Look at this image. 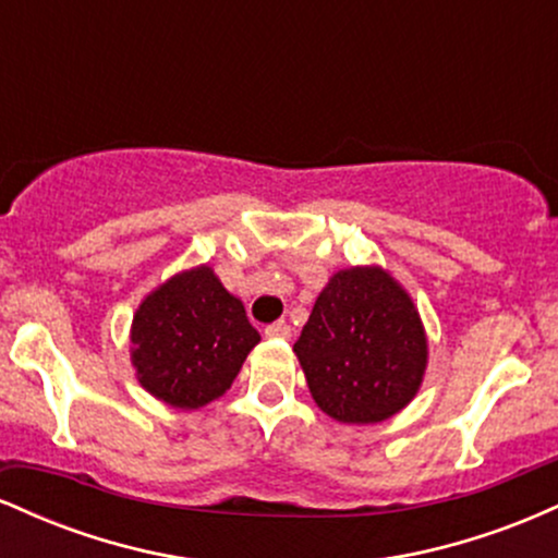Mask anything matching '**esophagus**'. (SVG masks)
Segmentation results:
<instances>
[{"instance_id": "34e87169", "label": "esophagus", "mask_w": 558, "mask_h": 558, "mask_svg": "<svg viewBox=\"0 0 558 558\" xmlns=\"http://www.w3.org/2000/svg\"><path fill=\"white\" fill-rule=\"evenodd\" d=\"M267 338H275V341H288L293 336V328L288 323H272L265 328Z\"/></svg>"}]
</instances>
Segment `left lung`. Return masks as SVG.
I'll use <instances>...</instances> for the list:
<instances>
[{"instance_id": "left-lung-1", "label": "left lung", "mask_w": 558, "mask_h": 558, "mask_svg": "<svg viewBox=\"0 0 558 558\" xmlns=\"http://www.w3.org/2000/svg\"><path fill=\"white\" fill-rule=\"evenodd\" d=\"M312 399L343 425H375L417 396L427 332L412 296L380 265L338 270L293 343Z\"/></svg>"}]
</instances>
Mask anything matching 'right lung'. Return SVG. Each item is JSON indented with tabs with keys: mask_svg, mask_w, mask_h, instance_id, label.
I'll list each match as a JSON object with an SVG mask.
<instances>
[{
	"mask_svg": "<svg viewBox=\"0 0 558 558\" xmlns=\"http://www.w3.org/2000/svg\"><path fill=\"white\" fill-rule=\"evenodd\" d=\"M259 332L209 265L146 293L131 323V364L146 393L194 412L233 386Z\"/></svg>",
	"mask_w": 558,
	"mask_h": 558,
	"instance_id": "right-lung-1",
	"label": "right lung"
}]
</instances>
